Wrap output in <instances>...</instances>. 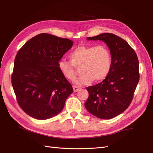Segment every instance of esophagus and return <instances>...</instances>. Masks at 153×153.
Instances as JSON below:
<instances>
[{
  "label": "esophagus",
  "mask_w": 153,
  "mask_h": 153,
  "mask_svg": "<svg viewBox=\"0 0 153 153\" xmlns=\"http://www.w3.org/2000/svg\"><path fill=\"white\" fill-rule=\"evenodd\" d=\"M73 91H74V92H78V91H79V90L80 89V87H77V86H73Z\"/></svg>",
  "instance_id": "34e87169"
}]
</instances>
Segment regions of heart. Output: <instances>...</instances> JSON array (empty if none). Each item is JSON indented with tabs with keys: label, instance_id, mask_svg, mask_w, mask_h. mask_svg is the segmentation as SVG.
I'll return each instance as SVG.
<instances>
[{
	"label": "heart",
	"instance_id": "1",
	"mask_svg": "<svg viewBox=\"0 0 153 153\" xmlns=\"http://www.w3.org/2000/svg\"><path fill=\"white\" fill-rule=\"evenodd\" d=\"M69 59L71 61H59L58 68L64 77L73 80L77 73L75 67L81 66L82 75L75 80L79 85L104 80L112 67V55L105 45L80 46L70 53Z\"/></svg>",
	"mask_w": 153,
	"mask_h": 153
}]
</instances>
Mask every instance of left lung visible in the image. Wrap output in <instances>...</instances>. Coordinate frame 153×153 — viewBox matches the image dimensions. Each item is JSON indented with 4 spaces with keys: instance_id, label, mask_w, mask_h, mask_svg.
Listing matches in <instances>:
<instances>
[{
    "instance_id": "1",
    "label": "left lung",
    "mask_w": 153,
    "mask_h": 153,
    "mask_svg": "<svg viewBox=\"0 0 153 153\" xmlns=\"http://www.w3.org/2000/svg\"><path fill=\"white\" fill-rule=\"evenodd\" d=\"M87 39L106 43L112 55V67L105 79L86 88L89 97L85 106L97 117L112 119L126 110L133 100L140 78L137 55L126 41L114 34L103 33Z\"/></svg>"
}]
</instances>
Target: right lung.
<instances>
[{
    "label": "right lung",
    "instance_id": "obj_1",
    "mask_svg": "<svg viewBox=\"0 0 153 153\" xmlns=\"http://www.w3.org/2000/svg\"><path fill=\"white\" fill-rule=\"evenodd\" d=\"M73 44L70 39L41 33L18 50L11 83L18 105L30 117L45 120L57 115L73 92L58 68Z\"/></svg>",
    "mask_w": 153,
    "mask_h": 153
}]
</instances>
